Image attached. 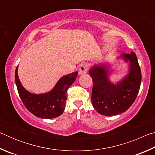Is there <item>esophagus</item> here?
Masks as SVG:
<instances>
[{"mask_svg": "<svg viewBox=\"0 0 155 155\" xmlns=\"http://www.w3.org/2000/svg\"><path fill=\"white\" fill-rule=\"evenodd\" d=\"M88 68H89L88 64H86V63H84V64H82L80 65L79 69H78V73H79L80 74H85V73L87 72Z\"/></svg>", "mask_w": 155, "mask_h": 155, "instance_id": "obj_1", "label": "esophagus"}]
</instances>
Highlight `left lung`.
<instances>
[{
  "label": "left lung",
  "instance_id": "8db88e82",
  "mask_svg": "<svg viewBox=\"0 0 155 155\" xmlns=\"http://www.w3.org/2000/svg\"><path fill=\"white\" fill-rule=\"evenodd\" d=\"M129 62L128 74L116 84L109 79L110 70L104 64L94 65L89 71L93 80L91 103L100 114L111 116L125 112L134 103L140 91L141 73L134 52L122 54Z\"/></svg>",
  "mask_w": 155,
  "mask_h": 155
}]
</instances>
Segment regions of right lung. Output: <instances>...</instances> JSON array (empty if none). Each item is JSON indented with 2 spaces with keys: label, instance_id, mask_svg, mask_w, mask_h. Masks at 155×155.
<instances>
[{
  "label": "right lung",
  "instance_id": "1",
  "mask_svg": "<svg viewBox=\"0 0 155 155\" xmlns=\"http://www.w3.org/2000/svg\"><path fill=\"white\" fill-rule=\"evenodd\" d=\"M18 67L15 72V81L18 94L26 108L36 117L43 119L54 118L61 115L65 107L67 91L78 75L75 72L62 77L51 91L34 94L26 90L19 80Z\"/></svg>",
  "mask_w": 155,
  "mask_h": 155
}]
</instances>
